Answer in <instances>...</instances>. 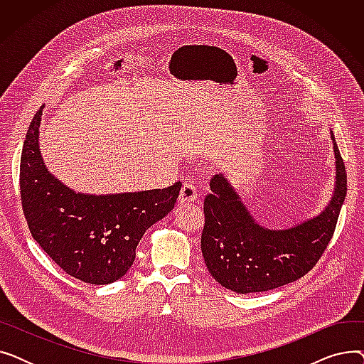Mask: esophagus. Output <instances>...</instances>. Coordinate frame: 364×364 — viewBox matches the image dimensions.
<instances>
[{
	"instance_id": "obj_1",
	"label": "esophagus",
	"mask_w": 364,
	"mask_h": 364,
	"mask_svg": "<svg viewBox=\"0 0 364 364\" xmlns=\"http://www.w3.org/2000/svg\"><path fill=\"white\" fill-rule=\"evenodd\" d=\"M196 198H198V188L192 183H184L178 196V202L188 203V202L196 200Z\"/></svg>"
}]
</instances>
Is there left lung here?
Instances as JSON below:
<instances>
[{"mask_svg": "<svg viewBox=\"0 0 364 364\" xmlns=\"http://www.w3.org/2000/svg\"><path fill=\"white\" fill-rule=\"evenodd\" d=\"M336 181L323 211L294 227L272 230L259 225L223 174L211 178L205 198V224L200 237L208 272L236 294L265 292L307 274L329 245L341 206L347 195V171L331 132Z\"/></svg>", "mask_w": 364, "mask_h": 364, "instance_id": "obj_1", "label": "left lung"}]
</instances>
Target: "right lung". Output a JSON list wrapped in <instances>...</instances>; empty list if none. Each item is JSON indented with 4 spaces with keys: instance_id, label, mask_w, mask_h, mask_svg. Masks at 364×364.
I'll list each match as a JSON object with an SVG mask.
<instances>
[{
    "instance_id": "add662e5",
    "label": "right lung",
    "mask_w": 364,
    "mask_h": 364,
    "mask_svg": "<svg viewBox=\"0 0 364 364\" xmlns=\"http://www.w3.org/2000/svg\"><path fill=\"white\" fill-rule=\"evenodd\" d=\"M43 107L36 112L21 158V198L32 237L69 276L107 284L125 276L150 225L178 198L181 183L118 195L76 193L57 180L40 151Z\"/></svg>"
}]
</instances>
